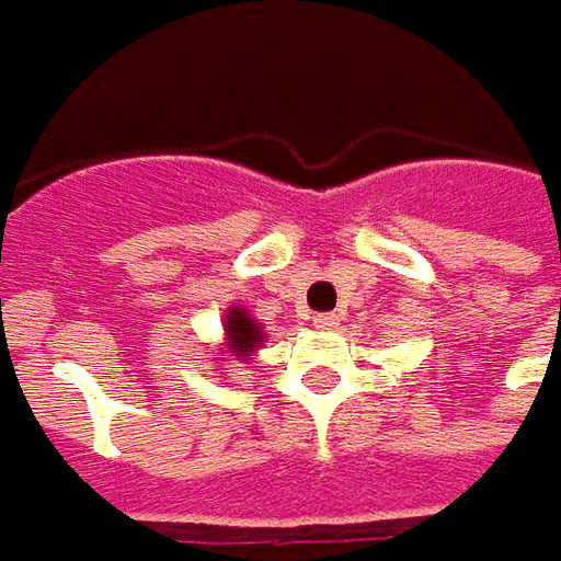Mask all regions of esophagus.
Wrapping results in <instances>:
<instances>
[{"label":"esophagus","instance_id":"1","mask_svg":"<svg viewBox=\"0 0 561 561\" xmlns=\"http://www.w3.org/2000/svg\"><path fill=\"white\" fill-rule=\"evenodd\" d=\"M313 329H320V331L337 329V317H334V313H317V317H313Z\"/></svg>","mask_w":561,"mask_h":561}]
</instances>
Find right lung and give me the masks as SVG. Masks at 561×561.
Masks as SVG:
<instances>
[{
	"label": "right lung",
	"instance_id": "1",
	"mask_svg": "<svg viewBox=\"0 0 561 561\" xmlns=\"http://www.w3.org/2000/svg\"><path fill=\"white\" fill-rule=\"evenodd\" d=\"M220 346L215 350V362H224V365H230V362H251V355H256V350L265 343V331L260 322L253 320L251 310L244 308V305H230L227 313H224V337H220ZM224 370V367H220Z\"/></svg>",
	"mask_w": 561,
	"mask_h": 561
}]
</instances>
